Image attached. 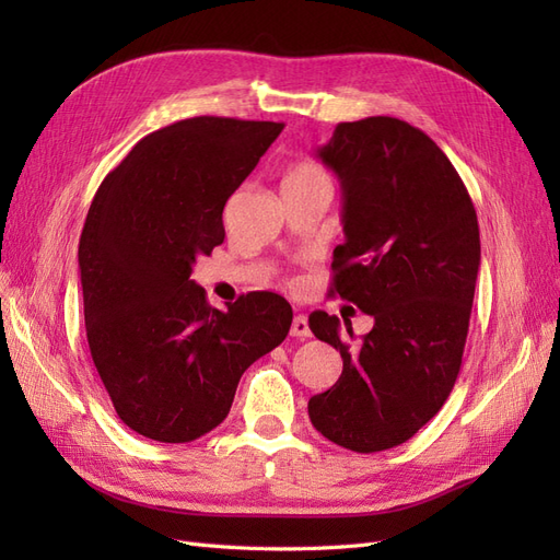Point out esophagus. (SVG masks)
<instances>
[{"mask_svg": "<svg viewBox=\"0 0 560 560\" xmlns=\"http://www.w3.org/2000/svg\"><path fill=\"white\" fill-rule=\"evenodd\" d=\"M292 336L296 338H308L311 336V327H308V317L306 315H296L292 319V329H290Z\"/></svg>", "mask_w": 560, "mask_h": 560, "instance_id": "obj_1", "label": "esophagus"}]
</instances>
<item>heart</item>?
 Wrapping results in <instances>:
<instances>
[{"label": "heart", "mask_w": 560, "mask_h": 560, "mask_svg": "<svg viewBox=\"0 0 560 560\" xmlns=\"http://www.w3.org/2000/svg\"><path fill=\"white\" fill-rule=\"evenodd\" d=\"M317 177H325V173H322L317 165H313V163H294V165L287 167V173L282 177V184L306 182V179H317Z\"/></svg>", "instance_id": "obj_1"}]
</instances>
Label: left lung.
Returning a JSON list of instances; mask_svg holds the SVG:
<instances>
[{
  "mask_svg": "<svg viewBox=\"0 0 560 560\" xmlns=\"http://www.w3.org/2000/svg\"><path fill=\"white\" fill-rule=\"evenodd\" d=\"M317 156L343 189L331 294L374 317V329L352 346L350 322L346 336L336 315L308 317L343 358L308 416L329 442L376 453L411 439L455 385L481 264L477 210L444 151L399 118L338 124Z\"/></svg>",
  "mask_w": 560,
  "mask_h": 560,
  "instance_id": "8db88e82",
  "label": "left lung"
}]
</instances>
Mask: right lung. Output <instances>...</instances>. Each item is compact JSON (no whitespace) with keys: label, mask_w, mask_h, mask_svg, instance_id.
<instances>
[{"label":"right lung","mask_w":560,"mask_h":560,"mask_svg":"<svg viewBox=\"0 0 560 560\" xmlns=\"http://www.w3.org/2000/svg\"><path fill=\"white\" fill-rule=\"evenodd\" d=\"M284 124L194 116L147 135L103 179L79 241L93 364L130 430L186 444L222 422L245 369L284 341L292 306L249 292L212 308L191 280L222 212Z\"/></svg>","instance_id":"1"}]
</instances>
